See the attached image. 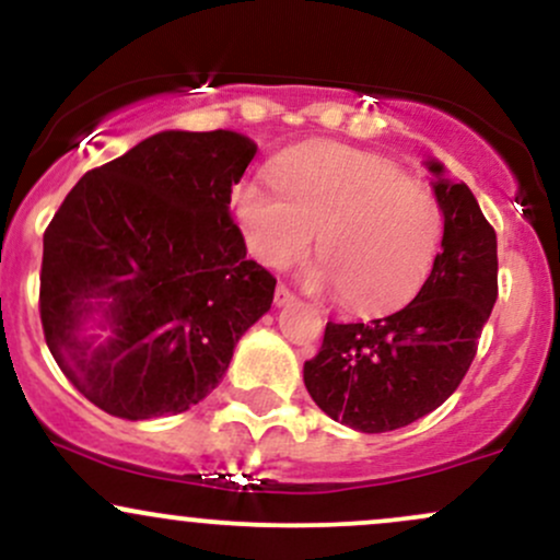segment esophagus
<instances>
[{
    "mask_svg": "<svg viewBox=\"0 0 560 560\" xmlns=\"http://www.w3.org/2000/svg\"><path fill=\"white\" fill-rule=\"evenodd\" d=\"M273 302L276 305H289V302H294V294L289 292V287H284V284H279L276 287V292H273Z\"/></svg>",
    "mask_w": 560,
    "mask_h": 560,
    "instance_id": "obj_1",
    "label": "esophagus"
}]
</instances>
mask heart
Returning a JSON list of instances; mask_svg holds the SVG:
<instances>
[{
	"label": "heart",
	"mask_w": 560,
	"mask_h": 560,
	"mask_svg": "<svg viewBox=\"0 0 560 560\" xmlns=\"http://www.w3.org/2000/svg\"><path fill=\"white\" fill-rule=\"evenodd\" d=\"M276 189L247 182L234 191L244 242L268 268L311 253L313 289L339 292L358 313L400 307L419 292L442 242V208L427 184L374 152L316 141L271 165Z\"/></svg>",
	"instance_id": "heart-1"
}]
</instances>
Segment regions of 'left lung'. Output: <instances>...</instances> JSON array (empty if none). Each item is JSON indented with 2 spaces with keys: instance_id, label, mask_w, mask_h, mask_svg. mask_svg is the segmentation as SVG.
I'll return each instance as SVG.
<instances>
[{
  "instance_id": "8db88e82",
  "label": "left lung",
  "mask_w": 560,
  "mask_h": 560,
  "mask_svg": "<svg viewBox=\"0 0 560 560\" xmlns=\"http://www.w3.org/2000/svg\"><path fill=\"white\" fill-rule=\"evenodd\" d=\"M427 165L445 234L421 292L369 324L329 320L302 371L318 408L365 434L408 427L458 389L498 300L494 229L466 184L445 178L434 160Z\"/></svg>"
}]
</instances>
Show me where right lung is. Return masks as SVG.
I'll use <instances>...</instances> for the list:
<instances>
[{
    "mask_svg": "<svg viewBox=\"0 0 560 560\" xmlns=\"http://www.w3.org/2000/svg\"><path fill=\"white\" fill-rule=\"evenodd\" d=\"M258 147L236 131H163L89 171L44 231V339L68 382L128 421L184 413L226 374L276 279L229 213ZM103 316L96 346L80 326Z\"/></svg>",
    "mask_w": 560,
    "mask_h": 560,
    "instance_id": "1",
    "label": "right lung"
}]
</instances>
